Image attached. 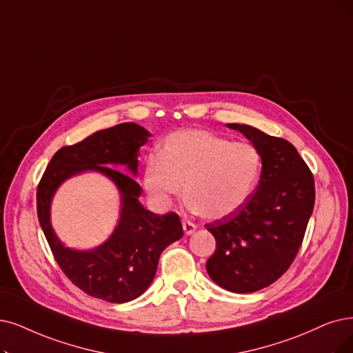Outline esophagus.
<instances>
[{"label": "esophagus", "instance_id": "1", "mask_svg": "<svg viewBox=\"0 0 353 353\" xmlns=\"http://www.w3.org/2000/svg\"><path fill=\"white\" fill-rule=\"evenodd\" d=\"M182 228H184V232H185L187 236L192 234L195 232V229H196L195 224L192 221H190V220H182Z\"/></svg>", "mask_w": 353, "mask_h": 353}]
</instances>
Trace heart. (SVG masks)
<instances>
[{"instance_id": "b5f03b06", "label": "heart", "mask_w": 353, "mask_h": 353, "mask_svg": "<svg viewBox=\"0 0 353 353\" xmlns=\"http://www.w3.org/2000/svg\"><path fill=\"white\" fill-rule=\"evenodd\" d=\"M261 172L262 154L255 145L207 130H181L165 139L159 154L146 158L143 187L153 204L168 207L185 182L188 207L216 220L248 203Z\"/></svg>"}]
</instances>
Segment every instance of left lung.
<instances>
[{"label":"left lung","mask_w":353,"mask_h":353,"mask_svg":"<svg viewBox=\"0 0 353 353\" xmlns=\"http://www.w3.org/2000/svg\"><path fill=\"white\" fill-rule=\"evenodd\" d=\"M262 154L255 194L236 213L205 224L216 239V252L205 263L210 278L221 288L246 294L283 276L301 248L313 213L314 178L288 140L270 136L248 124H228Z\"/></svg>","instance_id":"obj_1"}]
</instances>
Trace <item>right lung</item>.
Here are the masks:
<instances>
[{"label": "right lung", "mask_w": 353, "mask_h": 353, "mask_svg": "<svg viewBox=\"0 0 353 353\" xmlns=\"http://www.w3.org/2000/svg\"><path fill=\"white\" fill-rule=\"evenodd\" d=\"M149 137L142 125L121 123L63 146L53 154L37 187V217L56 262L79 290L108 303H128L142 295L157 274L163 249L184 236L176 213L162 216L146 210L139 203L142 187L136 179L110 166L125 165L137 175V150ZM85 170L115 182L122 194V213L108 241L91 251H75L54 234L50 203L63 180Z\"/></svg>", "instance_id": "right-lung-1"}]
</instances>
